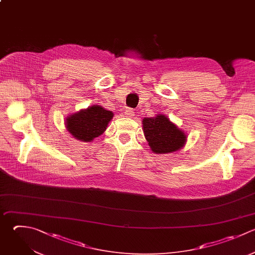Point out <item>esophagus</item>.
<instances>
[{"label":"esophagus","mask_w":255,"mask_h":255,"mask_svg":"<svg viewBox=\"0 0 255 255\" xmlns=\"http://www.w3.org/2000/svg\"><path fill=\"white\" fill-rule=\"evenodd\" d=\"M125 115L127 116V117H129V118H131L132 116H134V113H133V110L132 109H128L127 111H126V113H125Z\"/></svg>","instance_id":"obj_1"}]
</instances>
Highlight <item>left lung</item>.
<instances>
[{
    "mask_svg": "<svg viewBox=\"0 0 255 255\" xmlns=\"http://www.w3.org/2000/svg\"><path fill=\"white\" fill-rule=\"evenodd\" d=\"M142 128L148 145L154 153L174 152L183 147L186 141L184 131L180 130L163 115L144 118Z\"/></svg>",
    "mask_w": 255,
    "mask_h": 255,
    "instance_id": "left-lung-1",
    "label": "left lung"
}]
</instances>
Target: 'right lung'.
I'll return each instance as SVG.
<instances>
[{"instance_id": "obj_1", "label": "right lung", "mask_w": 255, "mask_h": 255, "mask_svg": "<svg viewBox=\"0 0 255 255\" xmlns=\"http://www.w3.org/2000/svg\"><path fill=\"white\" fill-rule=\"evenodd\" d=\"M114 114L101 106H92L66 119L68 131L81 141H92L107 129Z\"/></svg>"}]
</instances>
